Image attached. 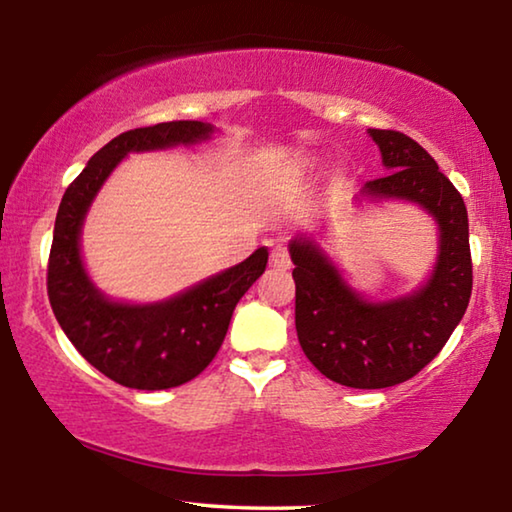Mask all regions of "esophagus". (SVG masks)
Returning a JSON list of instances; mask_svg holds the SVG:
<instances>
[{"label": "esophagus", "instance_id": "1", "mask_svg": "<svg viewBox=\"0 0 512 512\" xmlns=\"http://www.w3.org/2000/svg\"><path fill=\"white\" fill-rule=\"evenodd\" d=\"M271 264L275 268H280V271H287V268H291V255L289 250L284 246H275L271 250Z\"/></svg>", "mask_w": 512, "mask_h": 512}]
</instances>
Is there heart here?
Segmentation results:
<instances>
[{"mask_svg":"<svg viewBox=\"0 0 512 512\" xmlns=\"http://www.w3.org/2000/svg\"><path fill=\"white\" fill-rule=\"evenodd\" d=\"M311 167H314V164H311V162H305V164H300V169H298V173H305V171H309Z\"/></svg>","mask_w":512,"mask_h":512,"instance_id":"obj_1","label":"heart"}]
</instances>
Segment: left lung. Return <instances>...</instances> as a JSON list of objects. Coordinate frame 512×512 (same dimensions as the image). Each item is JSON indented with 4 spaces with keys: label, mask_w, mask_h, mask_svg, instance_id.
I'll use <instances>...</instances> for the list:
<instances>
[{
    "label": "left lung",
    "mask_w": 512,
    "mask_h": 512,
    "mask_svg": "<svg viewBox=\"0 0 512 512\" xmlns=\"http://www.w3.org/2000/svg\"><path fill=\"white\" fill-rule=\"evenodd\" d=\"M368 133L391 173L368 180L361 196L413 201L438 223L440 250L429 282L411 296L368 302L311 239H293L289 253L296 264V332L307 359L341 386L388 388L418 375L461 323L472 296V255L463 196L436 160L400 131Z\"/></svg>",
    "instance_id": "left-lung-1"
}]
</instances>
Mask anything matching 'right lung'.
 I'll list each match as a JSON object with an SVG mask.
<instances>
[{
    "instance_id": "right-lung-1",
    "label": "right lung",
    "mask_w": 512,
    "mask_h": 512,
    "mask_svg": "<svg viewBox=\"0 0 512 512\" xmlns=\"http://www.w3.org/2000/svg\"><path fill=\"white\" fill-rule=\"evenodd\" d=\"M214 133L203 121H164L135 128L92 155L60 201L47 266V293L58 325L94 368L121 386L164 391L210 366L232 311L268 262L266 246L244 262L153 305L108 300L90 282L81 259V228L112 169L133 151L196 144Z\"/></svg>"
}]
</instances>
